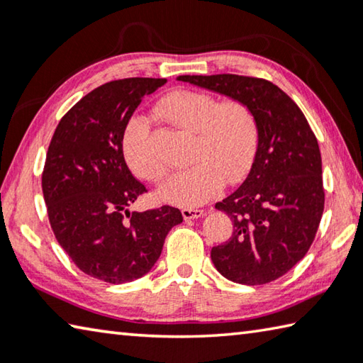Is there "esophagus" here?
<instances>
[{
	"label": "esophagus",
	"mask_w": 363,
	"mask_h": 363,
	"mask_svg": "<svg viewBox=\"0 0 363 363\" xmlns=\"http://www.w3.org/2000/svg\"><path fill=\"white\" fill-rule=\"evenodd\" d=\"M205 214L203 210H195V208H184L182 210V218L184 219H196L201 218Z\"/></svg>",
	"instance_id": "esophagus-1"
}]
</instances>
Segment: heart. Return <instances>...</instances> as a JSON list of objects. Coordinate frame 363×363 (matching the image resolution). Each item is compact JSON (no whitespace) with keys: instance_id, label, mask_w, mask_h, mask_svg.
Wrapping results in <instances>:
<instances>
[{"instance_id":"obj_1","label":"heart","mask_w":363,"mask_h":363,"mask_svg":"<svg viewBox=\"0 0 363 363\" xmlns=\"http://www.w3.org/2000/svg\"><path fill=\"white\" fill-rule=\"evenodd\" d=\"M158 113L171 125L194 134L189 162L192 167L169 177L158 190L160 199L194 208L214 199L225 181L248 174L259 145L257 120L247 104L220 101L208 93L181 89L158 104ZM149 121L133 116L123 133V153L131 169L149 182H160L167 168L149 147Z\"/></svg>"}]
</instances>
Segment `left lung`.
I'll list each match as a JSON object with an SVG mask.
<instances>
[{
    "label": "left lung",
    "instance_id": "1",
    "mask_svg": "<svg viewBox=\"0 0 363 363\" xmlns=\"http://www.w3.org/2000/svg\"><path fill=\"white\" fill-rule=\"evenodd\" d=\"M177 79L253 110L257 153L242 186L216 203L230 216L233 232L229 242L213 247L211 259L235 284L277 280L306 256L322 219L325 192L315 134L291 97L267 79L232 73Z\"/></svg>",
    "mask_w": 363,
    "mask_h": 363
}]
</instances>
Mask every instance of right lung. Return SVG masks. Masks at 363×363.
<instances>
[{
    "instance_id": "obj_1",
    "label": "right lung",
    "mask_w": 363,
    "mask_h": 363,
    "mask_svg": "<svg viewBox=\"0 0 363 363\" xmlns=\"http://www.w3.org/2000/svg\"><path fill=\"white\" fill-rule=\"evenodd\" d=\"M164 78H125L79 99L54 131L41 176L48 218L75 266L107 284L140 279L182 223L177 208L143 213L128 206L147 192L128 168L123 133L144 96Z\"/></svg>"
}]
</instances>
